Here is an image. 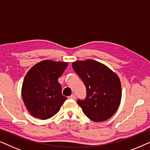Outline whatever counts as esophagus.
Here are the masks:
<instances>
[{
  "label": "esophagus",
  "instance_id": "34e87169",
  "mask_svg": "<svg viewBox=\"0 0 150 150\" xmlns=\"http://www.w3.org/2000/svg\"><path fill=\"white\" fill-rule=\"evenodd\" d=\"M76 96L74 95V94H72V95H71L70 96H69V99L76 100Z\"/></svg>",
  "mask_w": 150,
  "mask_h": 150
}]
</instances>
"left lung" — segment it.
Listing matches in <instances>:
<instances>
[{"label": "left lung", "mask_w": 150, "mask_h": 150, "mask_svg": "<svg viewBox=\"0 0 150 150\" xmlns=\"http://www.w3.org/2000/svg\"><path fill=\"white\" fill-rule=\"evenodd\" d=\"M72 67L86 87V98L77 101L84 114L96 122L111 117L122 99V86L117 75L105 65L92 59L75 61Z\"/></svg>", "instance_id": "8db88e82"}]
</instances>
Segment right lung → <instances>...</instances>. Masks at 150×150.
Listing matches in <instances>:
<instances>
[{
    "mask_svg": "<svg viewBox=\"0 0 150 150\" xmlns=\"http://www.w3.org/2000/svg\"><path fill=\"white\" fill-rule=\"evenodd\" d=\"M67 65L68 63L45 60L35 65L26 74L22 83V99L35 117H52L67 100L61 93L58 79Z\"/></svg>",
    "mask_w": 150,
    "mask_h": 150,
    "instance_id": "1",
    "label": "right lung"
}]
</instances>
